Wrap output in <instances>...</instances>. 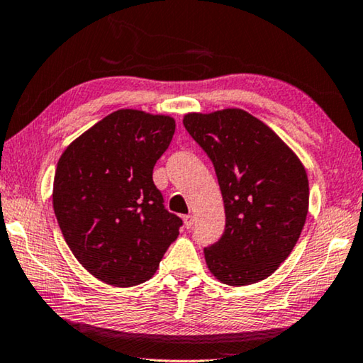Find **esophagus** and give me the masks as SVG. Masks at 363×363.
<instances>
[{
    "mask_svg": "<svg viewBox=\"0 0 363 363\" xmlns=\"http://www.w3.org/2000/svg\"><path fill=\"white\" fill-rule=\"evenodd\" d=\"M183 223H185L186 229H191L194 224V218L191 216V214H186V216H183Z\"/></svg>",
    "mask_w": 363,
    "mask_h": 363,
    "instance_id": "1",
    "label": "esophagus"
}]
</instances>
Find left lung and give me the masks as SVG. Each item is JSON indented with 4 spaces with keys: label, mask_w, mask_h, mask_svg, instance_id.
I'll list each match as a JSON object with an SVG mask.
<instances>
[{
    "label": "left lung",
    "mask_w": 363,
    "mask_h": 363,
    "mask_svg": "<svg viewBox=\"0 0 363 363\" xmlns=\"http://www.w3.org/2000/svg\"><path fill=\"white\" fill-rule=\"evenodd\" d=\"M183 125L211 159L224 199V234L204 249L209 272L230 286L265 280L303 230L306 170L269 125L244 109L190 113Z\"/></svg>",
    "instance_id": "1"
}]
</instances>
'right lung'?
I'll list each match as a JSON object with an SVG mask.
<instances>
[{"label":"right lung","mask_w":363,"mask_h":363,"mask_svg":"<svg viewBox=\"0 0 363 363\" xmlns=\"http://www.w3.org/2000/svg\"><path fill=\"white\" fill-rule=\"evenodd\" d=\"M175 119L119 109L73 140L54 178L55 218L67 245L108 285L150 280L183 220L164 206L152 172Z\"/></svg>","instance_id":"obj_1"}]
</instances>
